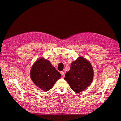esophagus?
<instances>
[{
  "label": "esophagus",
  "instance_id": "esophagus-1",
  "mask_svg": "<svg viewBox=\"0 0 121 121\" xmlns=\"http://www.w3.org/2000/svg\"><path fill=\"white\" fill-rule=\"evenodd\" d=\"M61 75H62V77H64V76H65V73H64V72H61Z\"/></svg>",
  "mask_w": 121,
  "mask_h": 121
}]
</instances>
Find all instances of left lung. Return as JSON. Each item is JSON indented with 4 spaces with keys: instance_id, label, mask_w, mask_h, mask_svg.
<instances>
[{
    "instance_id": "8db88e82",
    "label": "left lung",
    "mask_w": 121,
    "mask_h": 121,
    "mask_svg": "<svg viewBox=\"0 0 121 121\" xmlns=\"http://www.w3.org/2000/svg\"><path fill=\"white\" fill-rule=\"evenodd\" d=\"M72 89L76 93L84 91L93 81L94 72L91 63L83 57H79L71 63V69L65 74Z\"/></svg>"
}]
</instances>
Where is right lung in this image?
Returning <instances> with one entry per match:
<instances>
[{
  "mask_svg": "<svg viewBox=\"0 0 121 121\" xmlns=\"http://www.w3.org/2000/svg\"><path fill=\"white\" fill-rule=\"evenodd\" d=\"M61 75L48 60L42 58L37 61L30 71V77L34 83L44 91L51 89Z\"/></svg>",
  "mask_w": 121,
  "mask_h": 121,
  "instance_id": "1",
  "label": "right lung"
}]
</instances>
